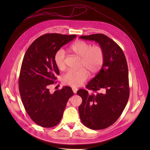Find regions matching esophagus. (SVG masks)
Listing matches in <instances>:
<instances>
[{
    "instance_id": "esophagus-1",
    "label": "esophagus",
    "mask_w": 150,
    "mask_h": 150,
    "mask_svg": "<svg viewBox=\"0 0 150 150\" xmlns=\"http://www.w3.org/2000/svg\"><path fill=\"white\" fill-rule=\"evenodd\" d=\"M72 91H73V92L74 93H76L77 92V91H78V88H76V87H72Z\"/></svg>"
}]
</instances>
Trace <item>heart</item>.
I'll use <instances>...</instances> for the list:
<instances>
[{"instance_id": "b5f03b06", "label": "heart", "mask_w": 150, "mask_h": 150, "mask_svg": "<svg viewBox=\"0 0 150 150\" xmlns=\"http://www.w3.org/2000/svg\"><path fill=\"white\" fill-rule=\"evenodd\" d=\"M70 50L81 57V65L86 68L91 73L97 72L104 62V51L98 45L93 46L88 42L78 40L69 47ZM65 52L60 49L54 54V62L59 69L65 67ZM88 77V72L84 68L78 70L69 69L62 76L64 84L72 87H79Z\"/></svg>"}]
</instances>
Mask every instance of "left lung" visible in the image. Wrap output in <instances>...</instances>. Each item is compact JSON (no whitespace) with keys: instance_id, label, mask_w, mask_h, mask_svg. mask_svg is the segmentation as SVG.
Here are the masks:
<instances>
[{"instance_id":"1","label":"left lung","mask_w":150,"mask_h":150,"mask_svg":"<svg viewBox=\"0 0 150 150\" xmlns=\"http://www.w3.org/2000/svg\"><path fill=\"white\" fill-rule=\"evenodd\" d=\"M80 38L98 42L104 51L103 66L77 94L82 102L79 106L82 123L90 129L100 130L113 125L122 113L129 97L128 68L124 53L113 40L103 34L83 35Z\"/></svg>"}]
</instances>
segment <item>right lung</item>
<instances>
[{
    "label": "right lung",
    "mask_w": 150,
    "mask_h": 150,
    "mask_svg": "<svg viewBox=\"0 0 150 150\" xmlns=\"http://www.w3.org/2000/svg\"><path fill=\"white\" fill-rule=\"evenodd\" d=\"M76 35L46 34L33 41L27 49L21 65L19 90L24 108L38 125L52 127L60 121L69 98L74 95L70 87H63L53 94L50 85L60 72L54 54Z\"/></svg>",
    "instance_id": "right-lung-1"
}]
</instances>
